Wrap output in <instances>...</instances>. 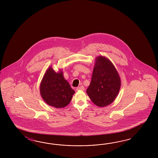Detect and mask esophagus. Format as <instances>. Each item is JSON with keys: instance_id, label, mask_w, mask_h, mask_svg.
<instances>
[{"instance_id": "esophagus-1", "label": "esophagus", "mask_w": 158, "mask_h": 158, "mask_svg": "<svg viewBox=\"0 0 158 158\" xmlns=\"http://www.w3.org/2000/svg\"><path fill=\"white\" fill-rule=\"evenodd\" d=\"M85 90V87H84L83 86L77 87V91H79V90Z\"/></svg>"}]
</instances>
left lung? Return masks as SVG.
Returning <instances> with one entry per match:
<instances>
[{
    "instance_id": "obj_1",
    "label": "left lung",
    "mask_w": 158,
    "mask_h": 158,
    "mask_svg": "<svg viewBox=\"0 0 158 158\" xmlns=\"http://www.w3.org/2000/svg\"><path fill=\"white\" fill-rule=\"evenodd\" d=\"M121 85L118 72L107 58H96L91 83L86 92L95 105H110L118 96Z\"/></svg>"
}]
</instances>
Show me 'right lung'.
I'll return each mask as SVG.
<instances>
[{"instance_id": "right-lung-1", "label": "right lung", "mask_w": 158, "mask_h": 158, "mask_svg": "<svg viewBox=\"0 0 158 158\" xmlns=\"http://www.w3.org/2000/svg\"><path fill=\"white\" fill-rule=\"evenodd\" d=\"M40 93L48 105L61 108L71 102L75 91L64 77L62 71L56 72L50 67L41 81Z\"/></svg>"}]
</instances>
